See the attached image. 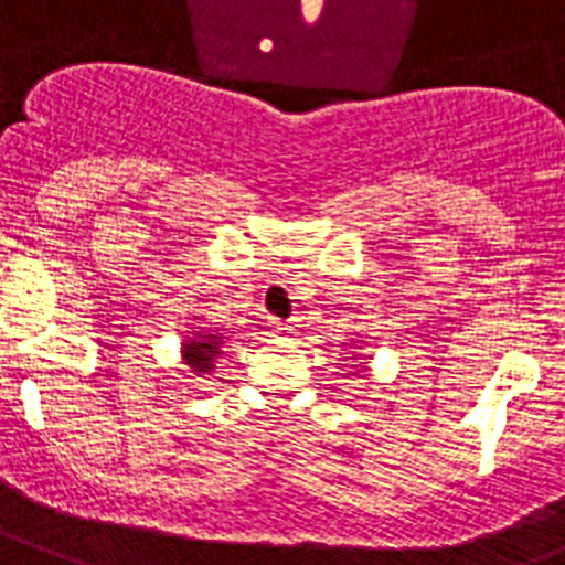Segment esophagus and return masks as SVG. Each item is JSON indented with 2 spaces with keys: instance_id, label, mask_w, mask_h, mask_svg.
<instances>
[{
  "instance_id": "obj_1",
  "label": "esophagus",
  "mask_w": 565,
  "mask_h": 565,
  "mask_svg": "<svg viewBox=\"0 0 565 565\" xmlns=\"http://www.w3.org/2000/svg\"><path fill=\"white\" fill-rule=\"evenodd\" d=\"M273 324H275V333L284 335V339H290V335L298 333L296 321H273Z\"/></svg>"
}]
</instances>
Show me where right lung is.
I'll return each mask as SVG.
<instances>
[{"mask_svg": "<svg viewBox=\"0 0 565 565\" xmlns=\"http://www.w3.org/2000/svg\"><path fill=\"white\" fill-rule=\"evenodd\" d=\"M226 335L217 333V330H194L189 339H183L180 344V355H183V364H189V371L194 376H203V373L215 371V359L221 355Z\"/></svg>", "mask_w": 565, "mask_h": 565, "instance_id": "1", "label": "right lung"}]
</instances>
